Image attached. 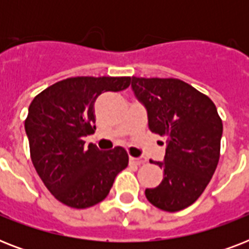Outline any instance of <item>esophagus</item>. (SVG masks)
<instances>
[{
    "mask_svg": "<svg viewBox=\"0 0 249 249\" xmlns=\"http://www.w3.org/2000/svg\"><path fill=\"white\" fill-rule=\"evenodd\" d=\"M129 160H130V163L136 164V165H142V164L146 163V160L142 159V158H133V156H130Z\"/></svg>",
    "mask_w": 249,
    "mask_h": 249,
    "instance_id": "esophagus-1",
    "label": "esophagus"
}]
</instances>
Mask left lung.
<instances>
[{"label":"left lung","instance_id":"left-lung-1","mask_svg":"<svg viewBox=\"0 0 249 249\" xmlns=\"http://www.w3.org/2000/svg\"><path fill=\"white\" fill-rule=\"evenodd\" d=\"M132 89L147 111L148 129L166 137L159 186L146 189L152 205L177 212L197 200L220 160L222 120L214 103L178 79L132 77Z\"/></svg>","mask_w":249,"mask_h":249}]
</instances>
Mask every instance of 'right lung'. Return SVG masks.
Masks as SVG:
<instances>
[{
	"mask_svg": "<svg viewBox=\"0 0 249 249\" xmlns=\"http://www.w3.org/2000/svg\"><path fill=\"white\" fill-rule=\"evenodd\" d=\"M130 77H71L49 86L29 105L24 128L37 174L55 199L71 208L98 204L128 166L123 147L101 151L84 144L95 129L94 102L105 91H120Z\"/></svg>",
	"mask_w": 249,
	"mask_h": 249,
	"instance_id": "right-lung-1",
	"label": "right lung"
}]
</instances>
